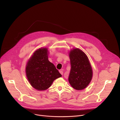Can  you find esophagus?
I'll list each match as a JSON object with an SVG mask.
<instances>
[{"label": "esophagus", "mask_w": 120, "mask_h": 120, "mask_svg": "<svg viewBox=\"0 0 120 120\" xmlns=\"http://www.w3.org/2000/svg\"><path fill=\"white\" fill-rule=\"evenodd\" d=\"M59 72H60V73L62 75H63V71L61 70H60L59 71Z\"/></svg>", "instance_id": "obj_1"}]
</instances>
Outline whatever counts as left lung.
<instances>
[{
  "label": "left lung",
  "instance_id": "left-lung-1",
  "mask_svg": "<svg viewBox=\"0 0 120 120\" xmlns=\"http://www.w3.org/2000/svg\"><path fill=\"white\" fill-rule=\"evenodd\" d=\"M69 57L71 67L68 81L75 89L83 90L89 85L93 76L89 60L86 54L79 48L71 50Z\"/></svg>",
  "mask_w": 120,
  "mask_h": 120
}]
</instances>
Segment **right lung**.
Here are the masks:
<instances>
[{"label": "right lung", "mask_w": 120, "mask_h": 120, "mask_svg": "<svg viewBox=\"0 0 120 120\" xmlns=\"http://www.w3.org/2000/svg\"><path fill=\"white\" fill-rule=\"evenodd\" d=\"M47 48L36 50L27 63L26 73L32 86L38 91L47 89L56 79L62 76L54 64L48 60Z\"/></svg>", "instance_id": "add662e5"}]
</instances>
